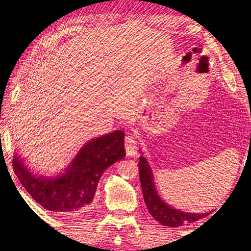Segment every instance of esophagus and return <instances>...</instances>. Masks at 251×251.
I'll use <instances>...</instances> for the list:
<instances>
[{
    "mask_svg": "<svg viewBox=\"0 0 251 251\" xmlns=\"http://www.w3.org/2000/svg\"><path fill=\"white\" fill-rule=\"evenodd\" d=\"M125 150L126 154L129 156L137 155V145H136V136L132 132H127L125 136Z\"/></svg>",
    "mask_w": 251,
    "mask_h": 251,
    "instance_id": "34e87169",
    "label": "esophagus"
}]
</instances>
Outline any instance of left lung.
<instances>
[{"mask_svg": "<svg viewBox=\"0 0 251 251\" xmlns=\"http://www.w3.org/2000/svg\"><path fill=\"white\" fill-rule=\"evenodd\" d=\"M139 166V178L141 182V189L143 193V199L148 207V210L154 219L157 220L162 226H189L197 220L201 219L209 214H186L180 210H176L174 208L166 205L159 199L156 193L155 186L152 180V172L146 161V158L141 156Z\"/></svg>", "mask_w": 251, "mask_h": 251, "instance_id": "obj_1", "label": "left lung"}]
</instances>
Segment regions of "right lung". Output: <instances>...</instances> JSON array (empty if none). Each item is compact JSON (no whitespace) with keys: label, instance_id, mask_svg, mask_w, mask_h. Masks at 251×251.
I'll use <instances>...</instances> for the list:
<instances>
[{"label":"right lung","instance_id":"1","mask_svg":"<svg viewBox=\"0 0 251 251\" xmlns=\"http://www.w3.org/2000/svg\"><path fill=\"white\" fill-rule=\"evenodd\" d=\"M125 155L124 132L116 130L85 145L59 178H37L17 155L12 163L20 183L42 207L54 212L76 215L93 201L104 170Z\"/></svg>","mask_w":251,"mask_h":251}]
</instances>
